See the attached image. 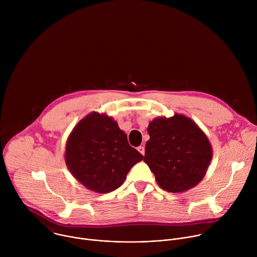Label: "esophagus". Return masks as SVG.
<instances>
[{
    "label": "esophagus",
    "mask_w": 257,
    "mask_h": 257,
    "mask_svg": "<svg viewBox=\"0 0 257 257\" xmlns=\"http://www.w3.org/2000/svg\"><path fill=\"white\" fill-rule=\"evenodd\" d=\"M137 151L142 155V156H144L145 155V150H144V146H142V145H140V146H138L137 148Z\"/></svg>",
    "instance_id": "34e87169"
}]
</instances>
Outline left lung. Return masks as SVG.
Here are the masks:
<instances>
[{
    "label": "left lung",
    "mask_w": 257,
    "mask_h": 257,
    "mask_svg": "<svg viewBox=\"0 0 257 257\" xmlns=\"http://www.w3.org/2000/svg\"><path fill=\"white\" fill-rule=\"evenodd\" d=\"M144 162L155 174L160 187L183 192L204 177L212 151L206 135L189 118L175 114L157 118L148 128Z\"/></svg>",
    "instance_id": "obj_1"
}]
</instances>
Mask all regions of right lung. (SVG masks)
I'll return each instance as SVG.
<instances>
[{
    "label": "right lung",
    "mask_w": 257,
    "mask_h": 257,
    "mask_svg": "<svg viewBox=\"0 0 257 257\" xmlns=\"http://www.w3.org/2000/svg\"><path fill=\"white\" fill-rule=\"evenodd\" d=\"M143 156L128 143L117 122L91 113L73 129L65 161L71 174L87 189L108 193L119 188Z\"/></svg>",
    "instance_id": "1"
}]
</instances>
